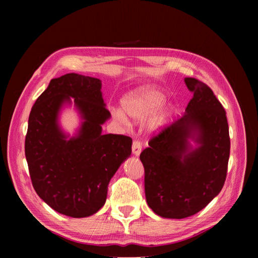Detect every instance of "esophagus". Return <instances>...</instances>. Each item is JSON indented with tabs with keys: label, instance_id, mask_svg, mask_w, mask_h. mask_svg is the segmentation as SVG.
I'll return each mask as SVG.
<instances>
[{
	"label": "esophagus",
	"instance_id": "1",
	"mask_svg": "<svg viewBox=\"0 0 258 258\" xmlns=\"http://www.w3.org/2000/svg\"><path fill=\"white\" fill-rule=\"evenodd\" d=\"M142 152V143L140 141H135L132 144V154L135 156H139Z\"/></svg>",
	"mask_w": 258,
	"mask_h": 258
}]
</instances>
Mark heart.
I'll return each mask as SVG.
<instances>
[{
  "label": "heart",
  "mask_w": 258,
  "mask_h": 258,
  "mask_svg": "<svg viewBox=\"0 0 258 258\" xmlns=\"http://www.w3.org/2000/svg\"><path fill=\"white\" fill-rule=\"evenodd\" d=\"M165 97L166 93L156 86H142L123 96L121 99V107L130 118L137 121L143 120L154 111L147 121V128L151 131H156L162 126L170 111V106L168 105L157 107L162 102ZM156 107L158 108L156 109ZM123 112L120 110H115L114 116L116 119L124 122L127 121V117Z\"/></svg>",
  "instance_id": "1"
}]
</instances>
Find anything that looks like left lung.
<instances>
[{
    "mask_svg": "<svg viewBox=\"0 0 258 258\" xmlns=\"http://www.w3.org/2000/svg\"><path fill=\"white\" fill-rule=\"evenodd\" d=\"M184 82L194 95L184 116L153 138L140 155L148 207L174 220L198 213L220 194L230 153L220 101L202 82L192 77Z\"/></svg>",
    "mask_w": 258,
    "mask_h": 258,
    "instance_id": "1",
    "label": "left lung"
}]
</instances>
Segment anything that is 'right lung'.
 Segmentation results:
<instances>
[{"label": "right lung", "mask_w": 258, "mask_h": 258, "mask_svg": "<svg viewBox=\"0 0 258 258\" xmlns=\"http://www.w3.org/2000/svg\"><path fill=\"white\" fill-rule=\"evenodd\" d=\"M101 88L99 79L75 73L52 79L29 116L25 151L34 189L51 209L75 218L104 206L108 183L131 155V138L102 135L111 113ZM72 105L80 126L70 135L59 115Z\"/></svg>", "instance_id": "right-lung-1"}]
</instances>
